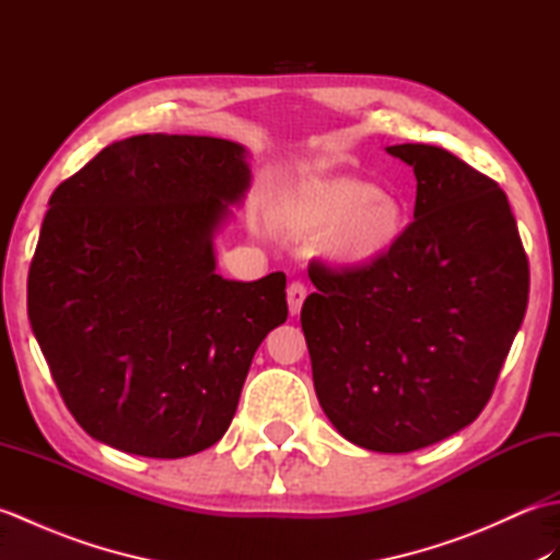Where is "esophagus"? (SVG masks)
<instances>
[{"instance_id":"34e87169","label":"esophagus","mask_w":560,"mask_h":560,"mask_svg":"<svg viewBox=\"0 0 560 560\" xmlns=\"http://www.w3.org/2000/svg\"><path fill=\"white\" fill-rule=\"evenodd\" d=\"M305 295H307L305 283H301V281H293L291 287H289V293H287L289 313H291V315H299V313H301V307H303V303H305Z\"/></svg>"}]
</instances>
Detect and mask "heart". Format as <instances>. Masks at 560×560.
I'll list each match as a JSON object with an SVG mask.
<instances>
[{
  "instance_id": "obj_1",
  "label": "heart",
  "mask_w": 560,
  "mask_h": 560,
  "mask_svg": "<svg viewBox=\"0 0 560 560\" xmlns=\"http://www.w3.org/2000/svg\"><path fill=\"white\" fill-rule=\"evenodd\" d=\"M293 217L311 231H329V249L353 267L387 257L407 229L401 201L373 183L331 177L307 185L293 205Z\"/></svg>"
}]
</instances>
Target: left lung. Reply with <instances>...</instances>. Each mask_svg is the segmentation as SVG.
I'll return each instance as SVG.
<instances>
[{"mask_svg": "<svg viewBox=\"0 0 560 560\" xmlns=\"http://www.w3.org/2000/svg\"><path fill=\"white\" fill-rule=\"evenodd\" d=\"M385 151L413 168V221L375 265L313 261L301 325L331 425L397 455L455 435L491 399L525 319L529 261L491 177L438 147Z\"/></svg>", "mask_w": 560, "mask_h": 560, "instance_id": "left-lung-1", "label": "left lung"}]
</instances>
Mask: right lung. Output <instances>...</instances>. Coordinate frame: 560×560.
I'll return each mask as SVG.
<instances>
[{
    "instance_id": "add662e5",
    "label": "right lung",
    "mask_w": 560,
    "mask_h": 560,
    "mask_svg": "<svg viewBox=\"0 0 560 560\" xmlns=\"http://www.w3.org/2000/svg\"><path fill=\"white\" fill-rule=\"evenodd\" d=\"M245 147L139 135L59 185L28 271V319L67 409L129 455L219 443L287 277L217 273L213 235L249 189Z\"/></svg>"
}]
</instances>
